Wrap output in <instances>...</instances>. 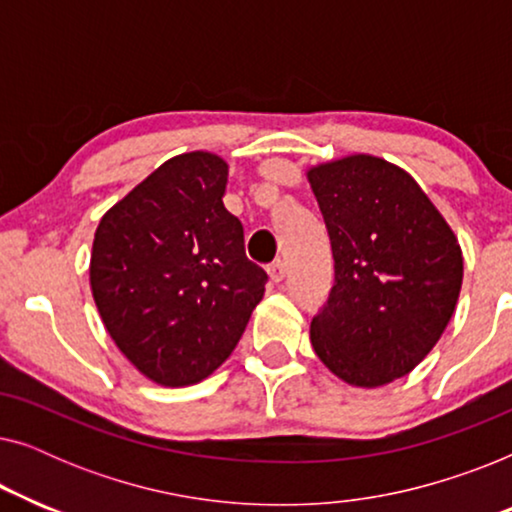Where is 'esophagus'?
<instances>
[{
	"mask_svg": "<svg viewBox=\"0 0 512 512\" xmlns=\"http://www.w3.org/2000/svg\"><path fill=\"white\" fill-rule=\"evenodd\" d=\"M268 275L272 282H282V279L286 277V263L284 261H275L268 268Z\"/></svg>",
	"mask_w": 512,
	"mask_h": 512,
	"instance_id": "34e87169",
	"label": "esophagus"
}]
</instances>
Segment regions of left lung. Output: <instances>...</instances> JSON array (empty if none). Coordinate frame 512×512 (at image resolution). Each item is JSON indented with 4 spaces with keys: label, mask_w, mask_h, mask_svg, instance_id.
Returning <instances> with one entry per match:
<instances>
[{
    "label": "left lung",
    "mask_w": 512,
    "mask_h": 512,
    "mask_svg": "<svg viewBox=\"0 0 512 512\" xmlns=\"http://www.w3.org/2000/svg\"><path fill=\"white\" fill-rule=\"evenodd\" d=\"M328 228L335 282L310 340L354 387L408 375L450 324L464 277L457 237L415 179L375 156L307 172Z\"/></svg>",
    "instance_id": "8db88e82"
}]
</instances>
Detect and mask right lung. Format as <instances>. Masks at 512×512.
<instances>
[{
  "mask_svg": "<svg viewBox=\"0 0 512 512\" xmlns=\"http://www.w3.org/2000/svg\"><path fill=\"white\" fill-rule=\"evenodd\" d=\"M226 160L174 156L97 226L90 289L118 349L149 380L186 387L228 359L268 275L244 254V228L223 207Z\"/></svg>",
  "mask_w": 512,
  "mask_h": 512,
  "instance_id": "obj_1",
  "label": "right lung"
}]
</instances>
